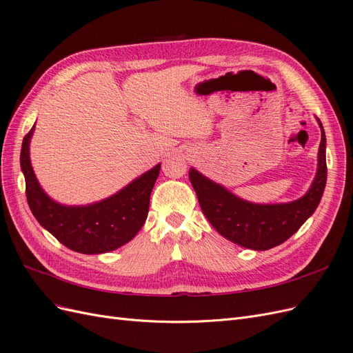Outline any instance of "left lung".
Here are the masks:
<instances>
[{
    "instance_id": "8db88e82",
    "label": "left lung",
    "mask_w": 353,
    "mask_h": 353,
    "mask_svg": "<svg viewBox=\"0 0 353 353\" xmlns=\"http://www.w3.org/2000/svg\"><path fill=\"white\" fill-rule=\"evenodd\" d=\"M321 143L318 148V168L311 187L297 200L288 203H252L244 200L223 185L209 179L197 169H190L200 208L205 216L222 237L252 250L275 248L301 228L321 201L327 184L325 132L321 121Z\"/></svg>"
}]
</instances>
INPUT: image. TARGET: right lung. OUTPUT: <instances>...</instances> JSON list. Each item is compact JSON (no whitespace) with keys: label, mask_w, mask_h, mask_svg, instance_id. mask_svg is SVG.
Wrapping results in <instances>:
<instances>
[{"label":"right lung","mask_w":353,"mask_h":353,"mask_svg":"<svg viewBox=\"0 0 353 353\" xmlns=\"http://www.w3.org/2000/svg\"><path fill=\"white\" fill-rule=\"evenodd\" d=\"M34 131L35 125L23 138L20 168L25 175L28 205L41 227L70 250L83 254L108 253L131 241L147 219L160 163L108 199L83 206L61 205L42 190L32 169L29 145Z\"/></svg>","instance_id":"obj_1"}]
</instances>
